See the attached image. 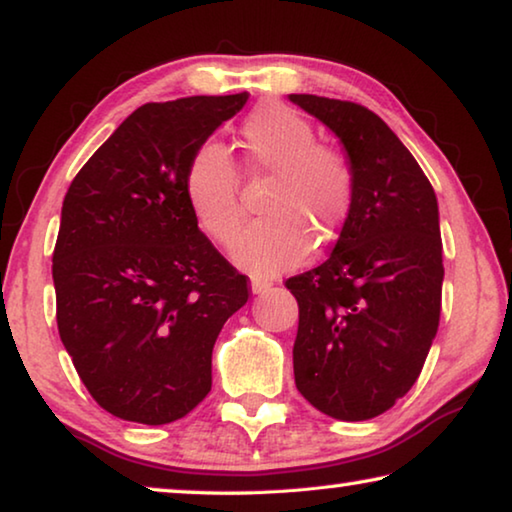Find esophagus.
Segmentation results:
<instances>
[{"mask_svg":"<svg viewBox=\"0 0 512 512\" xmlns=\"http://www.w3.org/2000/svg\"><path fill=\"white\" fill-rule=\"evenodd\" d=\"M271 287H273V284H271V282L257 280V277H253V280H250V291H253V293H255V296H264V293H268V291H271Z\"/></svg>","mask_w":512,"mask_h":512,"instance_id":"1","label":"esophagus"}]
</instances>
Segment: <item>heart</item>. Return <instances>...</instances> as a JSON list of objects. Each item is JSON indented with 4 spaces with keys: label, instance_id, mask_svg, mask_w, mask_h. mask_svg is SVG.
I'll list each match as a JSON object with an SVG mask.
<instances>
[{
    "label": "heart",
    "instance_id": "obj_1",
    "mask_svg": "<svg viewBox=\"0 0 512 512\" xmlns=\"http://www.w3.org/2000/svg\"><path fill=\"white\" fill-rule=\"evenodd\" d=\"M241 146L257 169L275 173L266 219L250 223L232 259L255 277H275L300 264L311 248L339 235L354 198L348 158L318 144L307 119L280 103H262L241 124ZM185 194L201 228L219 244L235 239L241 219L239 176L219 142H203L185 171Z\"/></svg>",
    "mask_w": 512,
    "mask_h": 512
}]
</instances>
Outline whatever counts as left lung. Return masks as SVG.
<instances>
[{"label": "left lung", "mask_w": 512, "mask_h": 512, "mask_svg": "<svg viewBox=\"0 0 512 512\" xmlns=\"http://www.w3.org/2000/svg\"><path fill=\"white\" fill-rule=\"evenodd\" d=\"M332 131L354 198L323 264L289 277L300 309L293 375L336 420H370L411 391L438 332L443 241L438 201L411 151L359 103L289 94Z\"/></svg>", "instance_id": "8db88e82"}]
</instances>
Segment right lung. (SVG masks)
Here are the masks:
<instances>
[{
  "instance_id": "1",
  "label": "right lung",
  "mask_w": 512,
  "mask_h": 512,
  "mask_svg": "<svg viewBox=\"0 0 512 512\" xmlns=\"http://www.w3.org/2000/svg\"><path fill=\"white\" fill-rule=\"evenodd\" d=\"M250 94L144 103L69 185L54 248L60 341L101 409L121 420L185 418L212 388L221 327L248 277L189 207L192 153Z\"/></svg>"
}]
</instances>
